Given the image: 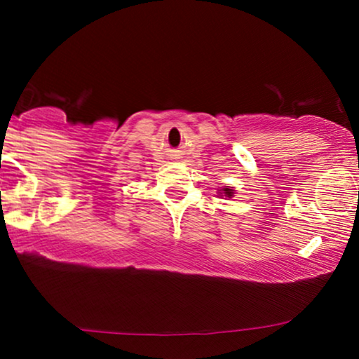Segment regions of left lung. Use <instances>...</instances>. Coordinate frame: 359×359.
<instances>
[{
  "label": "left lung",
  "instance_id": "obj_1",
  "mask_svg": "<svg viewBox=\"0 0 359 359\" xmlns=\"http://www.w3.org/2000/svg\"><path fill=\"white\" fill-rule=\"evenodd\" d=\"M223 193H224V196H228V198L233 196V189L231 188H224Z\"/></svg>",
  "mask_w": 359,
  "mask_h": 359
}]
</instances>
